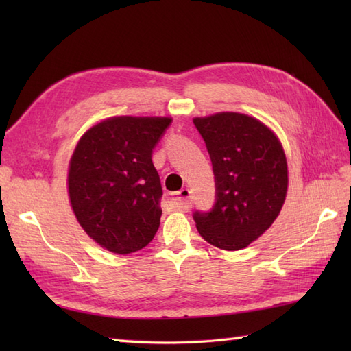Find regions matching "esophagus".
Masks as SVG:
<instances>
[{
	"label": "esophagus",
	"instance_id": "obj_1",
	"mask_svg": "<svg viewBox=\"0 0 351 351\" xmlns=\"http://www.w3.org/2000/svg\"><path fill=\"white\" fill-rule=\"evenodd\" d=\"M178 199L173 202V206L176 208L178 211H189L191 208V202H190V195L191 191L189 189H182L178 191Z\"/></svg>",
	"mask_w": 351,
	"mask_h": 351
}]
</instances>
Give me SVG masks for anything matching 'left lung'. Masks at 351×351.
<instances>
[{
	"label": "left lung",
	"instance_id": "obj_1",
	"mask_svg": "<svg viewBox=\"0 0 351 351\" xmlns=\"http://www.w3.org/2000/svg\"><path fill=\"white\" fill-rule=\"evenodd\" d=\"M211 156L214 208L195 213L205 241L241 250L273 225L285 204L288 164L279 137L259 119L221 111L193 119Z\"/></svg>",
	"mask_w": 351,
	"mask_h": 351
}]
</instances>
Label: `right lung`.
Here are the masks:
<instances>
[{"instance_id":"right-lung-1","label":"right lung","mask_w":351,"mask_h":351,"mask_svg":"<svg viewBox=\"0 0 351 351\" xmlns=\"http://www.w3.org/2000/svg\"><path fill=\"white\" fill-rule=\"evenodd\" d=\"M171 117L113 116L90 126L73 149L68 195L84 232L117 255L137 252L160 228L162 189L152 149Z\"/></svg>"}]
</instances>
